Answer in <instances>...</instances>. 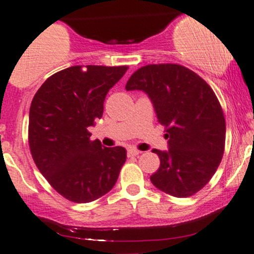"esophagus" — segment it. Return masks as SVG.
<instances>
[{"mask_svg": "<svg viewBox=\"0 0 254 254\" xmlns=\"http://www.w3.org/2000/svg\"><path fill=\"white\" fill-rule=\"evenodd\" d=\"M127 154H128V156H138V155H140L141 154V151H139L138 149H135V148H129L127 150Z\"/></svg>", "mask_w": 254, "mask_h": 254, "instance_id": "esophagus-1", "label": "esophagus"}]
</instances>
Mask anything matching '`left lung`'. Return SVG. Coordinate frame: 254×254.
<instances>
[{
    "label": "left lung",
    "instance_id": "8db88e82",
    "mask_svg": "<svg viewBox=\"0 0 254 254\" xmlns=\"http://www.w3.org/2000/svg\"><path fill=\"white\" fill-rule=\"evenodd\" d=\"M127 91L149 95L170 139L150 181L161 191L189 197L217 171L225 148V117L219 100L202 77L179 64H150L133 72Z\"/></svg>",
    "mask_w": 254,
    "mask_h": 254
}]
</instances>
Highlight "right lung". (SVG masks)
Returning a JSON list of instances; mask_svg holds the SVG:
<instances>
[{
	"label": "right lung",
	"mask_w": 254,
	"mask_h": 254,
	"mask_svg": "<svg viewBox=\"0 0 254 254\" xmlns=\"http://www.w3.org/2000/svg\"><path fill=\"white\" fill-rule=\"evenodd\" d=\"M128 66L76 65L56 72L35 94L29 146L37 168L66 200L87 203L114 188L126 162L122 146L102 148L88 128L103 116L109 89Z\"/></svg>",
	"instance_id": "1"
}]
</instances>
